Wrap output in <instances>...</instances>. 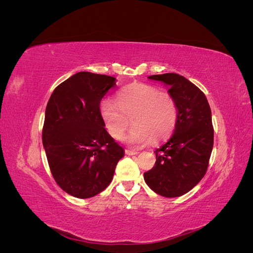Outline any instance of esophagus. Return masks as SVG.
I'll use <instances>...</instances> for the list:
<instances>
[{"mask_svg": "<svg viewBox=\"0 0 253 253\" xmlns=\"http://www.w3.org/2000/svg\"><path fill=\"white\" fill-rule=\"evenodd\" d=\"M126 154L128 155V156H132V155H137V154H138V152L131 151V150H126Z\"/></svg>", "mask_w": 253, "mask_h": 253, "instance_id": "esophagus-1", "label": "esophagus"}]
</instances>
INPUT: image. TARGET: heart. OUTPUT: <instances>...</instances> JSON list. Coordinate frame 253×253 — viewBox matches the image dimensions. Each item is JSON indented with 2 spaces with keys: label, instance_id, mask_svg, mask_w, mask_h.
Returning a JSON list of instances; mask_svg holds the SVG:
<instances>
[{
  "label": "heart",
  "instance_id": "1",
  "mask_svg": "<svg viewBox=\"0 0 253 253\" xmlns=\"http://www.w3.org/2000/svg\"><path fill=\"white\" fill-rule=\"evenodd\" d=\"M177 115L173 96L144 83H135L119 91L117 102L106 100L101 104V116L113 138H122L131 119L133 126L125 139L132 148L169 136L176 126Z\"/></svg>",
  "mask_w": 253,
  "mask_h": 253
}]
</instances>
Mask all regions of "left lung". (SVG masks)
Segmentation results:
<instances>
[{"mask_svg": "<svg viewBox=\"0 0 253 253\" xmlns=\"http://www.w3.org/2000/svg\"><path fill=\"white\" fill-rule=\"evenodd\" d=\"M164 83L177 104L171 138L155 151L156 163L143 177L155 193L178 197L194 188L206 174L213 149L211 109L203 91L174 73L148 77Z\"/></svg>", "mask_w": 253, "mask_h": 253, "instance_id": "8db88e82", "label": "left lung"}]
</instances>
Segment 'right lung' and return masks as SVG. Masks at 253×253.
<instances>
[{
	"mask_svg": "<svg viewBox=\"0 0 253 253\" xmlns=\"http://www.w3.org/2000/svg\"><path fill=\"white\" fill-rule=\"evenodd\" d=\"M116 78L80 72L55 88L45 110L43 147L60 188L78 198L108 187L125 150L106 132L100 101Z\"/></svg>",
	"mask_w": 253,
	"mask_h": 253,
	"instance_id": "add662e5",
	"label": "right lung"
}]
</instances>
